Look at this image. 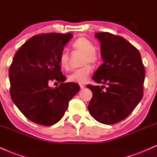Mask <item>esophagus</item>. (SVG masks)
<instances>
[{
  "mask_svg": "<svg viewBox=\"0 0 157 157\" xmlns=\"http://www.w3.org/2000/svg\"><path fill=\"white\" fill-rule=\"evenodd\" d=\"M79 86H80L81 89H84V88L85 87V85H84V84H80V85H79Z\"/></svg>",
  "mask_w": 157,
  "mask_h": 157,
  "instance_id": "esophagus-1",
  "label": "esophagus"
}]
</instances>
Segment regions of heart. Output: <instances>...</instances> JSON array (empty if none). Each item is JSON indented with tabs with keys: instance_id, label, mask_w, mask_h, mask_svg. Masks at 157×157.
<instances>
[{
	"instance_id": "1",
	"label": "heart",
	"mask_w": 157,
	"mask_h": 157,
	"mask_svg": "<svg viewBox=\"0 0 157 157\" xmlns=\"http://www.w3.org/2000/svg\"><path fill=\"white\" fill-rule=\"evenodd\" d=\"M72 46L73 48L84 52V56L82 60V64H84V65L72 72V73L68 76V80L71 82L84 84L87 82L90 73L93 71L92 66L88 64V62L95 64L99 60L98 54L95 51L96 47L91 40H88L86 37H82V36L73 41ZM59 63L62 69H69V53L65 50L62 51V53H60L59 57Z\"/></svg>"
}]
</instances>
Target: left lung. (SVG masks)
<instances>
[{
    "mask_svg": "<svg viewBox=\"0 0 157 157\" xmlns=\"http://www.w3.org/2000/svg\"><path fill=\"white\" fill-rule=\"evenodd\" d=\"M95 36L101 42L104 63L93 79L107 86L87 85L93 92L88 109L98 122L115 124L126 119L143 96L144 65L139 51L125 38L109 32Z\"/></svg>",
    "mask_w": 157,
    "mask_h": 157,
    "instance_id": "8db88e82",
    "label": "left lung"
}]
</instances>
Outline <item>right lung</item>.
<instances>
[{
  "label": "right lung",
  "instance_id": "obj_1",
  "mask_svg": "<svg viewBox=\"0 0 157 157\" xmlns=\"http://www.w3.org/2000/svg\"><path fill=\"white\" fill-rule=\"evenodd\" d=\"M73 35L46 33L33 36L17 51L9 70L10 95L26 118L42 126L59 121L68 103L79 91L75 82L64 83L59 57ZM51 81L59 82L55 89Z\"/></svg>",
  "mask_w": 157,
  "mask_h": 157
}]
</instances>
